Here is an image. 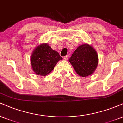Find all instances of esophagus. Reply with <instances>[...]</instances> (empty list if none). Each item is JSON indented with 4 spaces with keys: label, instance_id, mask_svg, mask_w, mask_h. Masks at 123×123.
<instances>
[{
    "label": "esophagus",
    "instance_id": "obj_1",
    "mask_svg": "<svg viewBox=\"0 0 123 123\" xmlns=\"http://www.w3.org/2000/svg\"><path fill=\"white\" fill-rule=\"evenodd\" d=\"M69 56L68 55H66L65 57H64V60H68L69 59Z\"/></svg>",
    "mask_w": 123,
    "mask_h": 123
}]
</instances>
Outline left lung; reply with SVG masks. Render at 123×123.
<instances>
[{
  "mask_svg": "<svg viewBox=\"0 0 123 123\" xmlns=\"http://www.w3.org/2000/svg\"><path fill=\"white\" fill-rule=\"evenodd\" d=\"M69 61L79 75L87 77L96 70L98 64V56L92 46L84 44L77 48Z\"/></svg>",
  "mask_w": 123,
  "mask_h": 123,
  "instance_id": "8db88e82",
  "label": "left lung"
}]
</instances>
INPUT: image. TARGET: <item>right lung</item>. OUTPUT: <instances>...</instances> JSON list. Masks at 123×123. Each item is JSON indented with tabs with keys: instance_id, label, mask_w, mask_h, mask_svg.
I'll list each match as a JSON object with an SVG mask.
<instances>
[{
	"instance_id": "obj_1",
	"label": "right lung",
	"mask_w": 123,
	"mask_h": 123,
	"mask_svg": "<svg viewBox=\"0 0 123 123\" xmlns=\"http://www.w3.org/2000/svg\"><path fill=\"white\" fill-rule=\"evenodd\" d=\"M62 60L56 51L53 50L47 43H43L35 48L31 57L33 72L42 76L49 74L58 62Z\"/></svg>"
}]
</instances>
